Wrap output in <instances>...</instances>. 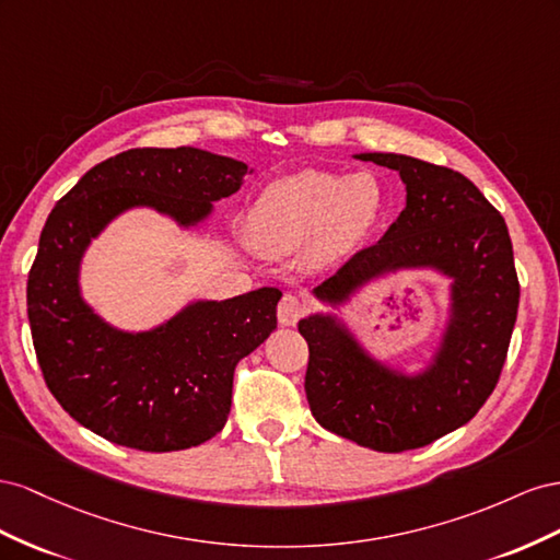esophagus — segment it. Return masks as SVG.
<instances>
[{
    "mask_svg": "<svg viewBox=\"0 0 560 560\" xmlns=\"http://www.w3.org/2000/svg\"><path fill=\"white\" fill-rule=\"evenodd\" d=\"M305 300L295 293H285L279 302L277 314H279V324L281 326H295L302 316H305Z\"/></svg>",
    "mask_w": 560,
    "mask_h": 560,
    "instance_id": "esophagus-1",
    "label": "esophagus"
}]
</instances>
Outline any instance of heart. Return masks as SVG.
Here are the masks:
<instances>
[{
	"mask_svg": "<svg viewBox=\"0 0 560 560\" xmlns=\"http://www.w3.org/2000/svg\"><path fill=\"white\" fill-rule=\"evenodd\" d=\"M382 213L385 189L373 173L307 171L269 185L255 201L253 225L281 248L316 238V258L330 260L369 236Z\"/></svg>",
	"mask_w": 560,
	"mask_h": 560,
	"instance_id": "heart-1",
	"label": "heart"
}]
</instances>
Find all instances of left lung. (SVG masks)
<instances>
[{
    "label": "left lung",
    "mask_w": 560,
    "mask_h": 560,
    "mask_svg": "<svg viewBox=\"0 0 560 560\" xmlns=\"http://www.w3.org/2000/svg\"><path fill=\"white\" fill-rule=\"evenodd\" d=\"M398 171L406 209L377 244L357 250L318 285L342 300L385 269L434 265L455 277V316L439 361L422 377H396L371 361L332 318H302L310 347L305 392L314 420L380 453H404L467 424L498 387L521 285L500 211L465 175L406 154H359Z\"/></svg>",
    "instance_id": "left-lung-1"
}]
</instances>
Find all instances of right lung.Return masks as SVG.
<instances>
[{
  "instance_id": "right-lung-1",
  "label": "right lung",
  "mask_w": 560,
  "mask_h": 560,
  "mask_svg": "<svg viewBox=\"0 0 560 560\" xmlns=\"http://www.w3.org/2000/svg\"><path fill=\"white\" fill-rule=\"evenodd\" d=\"M248 166L197 148H136L93 166L62 197L27 275V318L46 387L72 418L117 445L185 451L213 439L236 363L277 328L279 289L199 302L142 335L112 330L79 298V258L109 218L150 203L183 225L242 187Z\"/></svg>"
}]
</instances>
